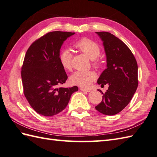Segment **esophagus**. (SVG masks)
Wrapping results in <instances>:
<instances>
[{"mask_svg": "<svg viewBox=\"0 0 157 157\" xmlns=\"http://www.w3.org/2000/svg\"><path fill=\"white\" fill-rule=\"evenodd\" d=\"M80 90L83 91V92H91L90 89H88V88H80Z\"/></svg>", "mask_w": 157, "mask_h": 157, "instance_id": "esophagus-1", "label": "esophagus"}]
</instances>
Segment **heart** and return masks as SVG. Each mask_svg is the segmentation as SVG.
Returning a JSON list of instances; mask_svg holds the SVG:
<instances>
[{"instance_id": "1", "label": "heart", "mask_w": 157, "mask_h": 157, "mask_svg": "<svg viewBox=\"0 0 157 157\" xmlns=\"http://www.w3.org/2000/svg\"><path fill=\"white\" fill-rule=\"evenodd\" d=\"M75 48L79 50L88 57L92 60V65L95 67H99L102 65L101 60L98 58L101 54V47L95 42L88 38H82L75 44ZM59 62L63 69L69 70L71 68L72 52L68 48H65L60 52ZM96 78V75L94 71H80L74 72L70 77L71 84L82 86V87H89L92 82Z\"/></svg>"}]
</instances>
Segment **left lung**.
Here are the masks:
<instances>
[{"mask_svg":"<svg viewBox=\"0 0 157 157\" xmlns=\"http://www.w3.org/2000/svg\"><path fill=\"white\" fill-rule=\"evenodd\" d=\"M103 42L106 69L100 75L98 84L109 85L96 109L106 115L121 112L129 104L138 88V64L134 55L124 42L111 33L96 32Z\"/></svg>","mask_w":157,"mask_h":157,"instance_id":"8db88e82","label":"left lung"}]
</instances>
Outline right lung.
Wrapping results in <instances>:
<instances>
[{"label": "right lung", "mask_w": 157, "mask_h": 157, "mask_svg": "<svg viewBox=\"0 0 157 157\" xmlns=\"http://www.w3.org/2000/svg\"><path fill=\"white\" fill-rule=\"evenodd\" d=\"M74 32H48L29 46L21 67L23 93L38 114L51 117L64 110L77 86L59 88L67 79L59 62L60 49Z\"/></svg>", "instance_id": "obj_1"}]
</instances>
